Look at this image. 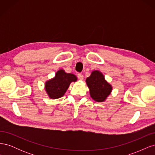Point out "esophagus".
Returning a JSON list of instances; mask_svg holds the SVG:
<instances>
[{
    "instance_id": "1",
    "label": "esophagus",
    "mask_w": 155,
    "mask_h": 155,
    "mask_svg": "<svg viewBox=\"0 0 155 155\" xmlns=\"http://www.w3.org/2000/svg\"><path fill=\"white\" fill-rule=\"evenodd\" d=\"M78 79H79V80H83V74H80V73H79V74H78Z\"/></svg>"
}]
</instances>
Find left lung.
Here are the masks:
<instances>
[{"label":"left lung","mask_w":155,"mask_h":155,"mask_svg":"<svg viewBox=\"0 0 155 155\" xmlns=\"http://www.w3.org/2000/svg\"><path fill=\"white\" fill-rule=\"evenodd\" d=\"M90 91V94L94 100L97 102L104 101L112 91V86L107 82L104 75L98 70H94L90 77L86 79Z\"/></svg>","instance_id":"obj_1"}]
</instances>
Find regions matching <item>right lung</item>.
I'll use <instances>...</instances> for the list:
<instances>
[{
    "mask_svg": "<svg viewBox=\"0 0 155 155\" xmlns=\"http://www.w3.org/2000/svg\"><path fill=\"white\" fill-rule=\"evenodd\" d=\"M76 81L77 77L74 74L59 70L53 79L46 82L45 90L51 99H58L64 96L71 82Z\"/></svg>",
    "mask_w": 155,
    "mask_h": 155,
    "instance_id": "obj_1",
    "label": "right lung"
}]
</instances>
